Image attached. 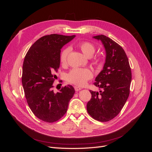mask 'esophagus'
Returning a JSON list of instances; mask_svg holds the SVG:
<instances>
[{
  "mask_svg": "<svg viewBox=\"0 0 152 152\" xmlns=\"http://www.w3.org/2000/svg\"><path fill=\"white\" fill-rule=\"evenodd\" d=\"M74 89H75V90L76 91H80V90L82 89L81 87H79V86H75V87H74Z\"/></svg>",
  "mask_w": 152,
  "mask_h": 152,
  "instance_id": "esophagus-1",
  "label": "esophagus"
}]
</instances>
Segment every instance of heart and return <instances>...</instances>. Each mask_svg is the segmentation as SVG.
<instances>
[{
    "mask_svg": "<svg viewBox=\"0 0 152 152\" xmlns=\"http://www.w3.org/2000/svg\"><path fill=\"white\" fill-rule=\"evenodd\" d=\"M78 46L87 57H91L94 54L96 48L94 45L89 42H82L79 44ZM70 52V48L64 49L60 54V63L62 65H65L67 63L68 54ZM98 63V61H96ZM93 72L88 68H74L69 72L67 75V80L70 83L77 86H82L86 84V82L93 77Z\"/></svg>",
    "mask_w": 152,
    "mask_h": 152,
    "instance_id": "b5f03b06",
    "label": "heart"
}]
</instances>
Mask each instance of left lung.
I'll return each instance as SVG.
<instances>
[{"label":"left lung","instance_id":"obj_1","mask_svg":"<svg viewBox=\"0 0 152 152\" xmlns=\"http://www.w3.org/2000/svg\"><path fill=\"white\" fill-rule=\"evenodd\" d=\"M93 38L102 41L106 59L94 83L100 89L99 93L89 91L92 96L87 110L95 120L104 122L121 112L129 95L132 74L127 55L120 45L104 35Z\"/></svg>","mask_w":152,"mask_h":152}]
</instances>
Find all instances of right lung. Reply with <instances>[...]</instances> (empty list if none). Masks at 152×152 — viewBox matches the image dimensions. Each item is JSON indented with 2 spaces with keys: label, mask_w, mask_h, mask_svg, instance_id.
<instances>
[{
  "label": "right lung",
  "mask_w": 152,
  "mask_h": 152,
  "mask_svg": "<svg viewBox=\"0 0 152 152\" xmlns=\"http://www.w3.org/2000/svg\"><path fill=\"white\" fill-rule=\"evenodd\" d=\"M75 35H45L30 48L23 65L22 84L30 108L40 120L52 123L59 120L67 111L75 93L71 85L63 87L58 93L53 84L60 65L61 49Z\"/></svg>",
  "instance_id": "1"
}]
</instances>
